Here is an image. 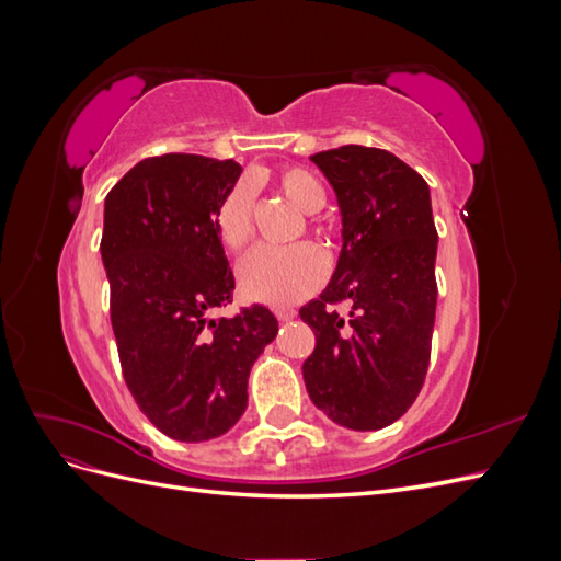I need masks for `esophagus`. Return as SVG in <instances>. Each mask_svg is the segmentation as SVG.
I'll use <instances>...</instances> for the list:
<instances>
[{
    "label": "esophagus",
    "mask_w": 561,
    "mask_h": 561,
    "mask_svg": "<svg viewBox=\"0 0 561 561\" xmlns=\"http://www.w3.org/2000/svg\"><path fill=\"white\" fill-rule=\"evenodd\" d=\"M276 318H278L280 322L293 320V318H295V309H285V307H280V309H276Z\"/></svg>",
    "instance_id": "1"
}]
</instances>
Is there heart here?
Segmentation results:
<instances>
[{
  "label": "heart",
  "mask_w": 561,
  "mask_h": 561,
  "mask_svg": "<svg viewBox=\"0 0 561 561\" xmlns=\"http://www.w3.org/2000/svg\"><path fill=\"white\" fill-rule=\"evenodd\" d=\"M278 192L301 213H316L325 206V186L304 168H285L276 175ZM215 229L227 250L241 252L252 239V192L239 182L222 198L215 213ZM325 276L322 252L309 243L293 248H257L239 268L241 290L252 301L285 307L309 295Z\"/></svg>",
  "instance_id": "1"
}]
</instances>
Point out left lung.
Instances as JSON below:
<instances>
[{
    "instance_id": "left-lung-1",
    "label": "left lung",
    "mask_w": 561,
    "mask_h": 561,
    "mask_svg": "<svg viewBox=\"0 0 561 561\" xmlns=\"http://www.w3.org/2000/svg\"><path fill=\"white\" fill-rule=\"evenodd\" d=\"M311 161L342 215V252L322 295L299 309L316 332L301 375L336 426L379 431L398 421L426 379L437 307V231L431 190L386 149L344 145ZM346 302L350 316L333 311Z\"/></svg>"
}]
</instances>
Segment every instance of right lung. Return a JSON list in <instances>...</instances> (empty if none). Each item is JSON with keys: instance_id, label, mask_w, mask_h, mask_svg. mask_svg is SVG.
<instances>
[{"instance_id": "obj_1", "label": "right lung", "mask_w": 561, "mask_h": 561, "mask_svg": "<svg viewBox=\"0 0 561 561\" xmlns=\"http://www.w3.org/2000/svg\"><path fill=\"white\" fill-rule=\"evenodd\" d=\"M241 171L231 159L163 154L135 163L105 198L100 254L124 379L147 419L178 443L236 426L250 369L278 334L260 304L215 318L236 285L215 213Z\"/></svg>"}]
</instances>
